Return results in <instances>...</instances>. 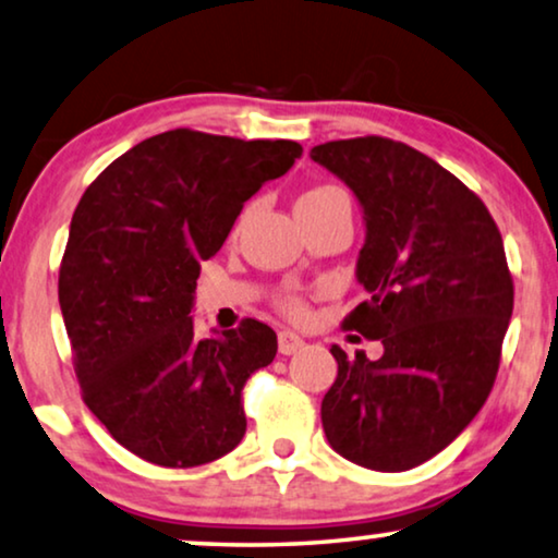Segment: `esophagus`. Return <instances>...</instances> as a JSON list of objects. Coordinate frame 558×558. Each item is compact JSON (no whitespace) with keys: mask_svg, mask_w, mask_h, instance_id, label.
<instances>
[{"mask_svg":"<svg viewBox=\"0 0 558 558\" xmlns=\"http://www.w3.org/2000/svg\"><path fill=\"white\" fill-rule=\"evenodd\" d=\"M306 344V341H303V337H299V333L295 331H280L278 333V349H280V354H295L299 352V349Z\"/></svg>","mask_w":558,"mask_h":558,"instance_id":"1","label":"esophagus"}]
</instances>
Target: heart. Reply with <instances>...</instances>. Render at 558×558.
Wrapping results in <instances>:
<instances>
[{
    "mask_svg": "<svg viewBox=\"0 0 558 558\" xmlns=\"http://www.w3.org/2000/svg\"><path fill=\"white\" fill-rule=\"evenodd\" d=\"M333 193H341L339 189H333V185H318V189L303 193L299 202H306V198H322V196H333ZM286 308L291 311L293 316H301L303 314V303L295 301V299H288L286 301Z\"/></svg>",
    "mask_w": 558,
    "mask_h": 558,
    "instance_id": "b5f03b06",
    "label": "heart"
}]
</instances>
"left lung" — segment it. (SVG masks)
I'll use <instances>...</instances> for the list:
<instances>
[{
  "instance_id": "8db88e82",
  "label": "left lung",
  "mask_w": 558,
  "mask_h": 558,
  "mask_svg": "<svg viewBox=\"0 0 558 558\" xmlns=\"http://www.w3.org/2000/svg\"><path fill=\"white\" fill-rule=\"evenodd\" d=\"M365 221L356 280L369 301L347 329L383 356L349 360L322 400L324 434L349 462L413 470L470 426L493 390L512 316V278L487 206L447 168L385 137L316 145Z\"/></svg>"
}]
</instances>
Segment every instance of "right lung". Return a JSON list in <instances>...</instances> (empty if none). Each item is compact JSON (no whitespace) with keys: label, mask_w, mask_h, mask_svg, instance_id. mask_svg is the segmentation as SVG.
<instances>
[{"label":"right lung","mask_w":558,"mask_h":558,"mask_svg":"<svg viewBox=\"0 0 558 558\" xmlns=\"http://www.w3.org/2000/svg\"><path fill=\"white\" fill-rule=\"evenodd\" d=\"M301 153L293 140L170 130L119 155L81 196L58 301L84 403L145 462L185 470L242 441V388L275 360L278 337L255 318L196 337V280L244 202Z\"/></svg>","instance_id":"1"}]
</instances>
